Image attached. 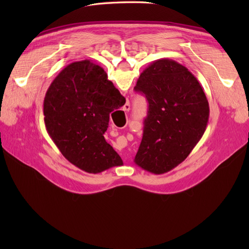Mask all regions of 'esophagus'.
Returning a JSON list of instances; mask_svg holds the SVG:
<instances>
[{"label": "esophagus", "instance_id": "1", "mask_svg": "<svg viewBox=\"0 0 249 249\" xmlns=\"http://www.w3.org/2000/svg\"><path fill=\"white\" fill-rule=\"evenodd\" d=\"M130 109H131V105H130V103H125V105L124 106V111H130Z\"/></svg>", "mask_w": 249, "mask_h": 249}]
</instances>
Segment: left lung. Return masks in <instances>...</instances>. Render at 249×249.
<instances>
[{
	"mask_svg": "<svg viewBox=\"0 0 249 249\" xmlns=\"http://www.w3.org/2000/svg\"><path fill=\"white\" fill-rule=\"evenodd\" d=\"M134 89L148 103L134 162L142 169L162 175L182 163L202 137L209 103L197 79L170 59L150 63Z\"/></svg>",
	"mask_w": 249,
	"mask_h": 249,
	"instance_id": "obj_1",
	"label": "left lung"
}]
</instances>
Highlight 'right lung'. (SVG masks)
<instances>
[{"mask_svg":"<svg viewBox=\"0 0 249 249\" xmlns=\"http://www.w3.org/2000/svg\"><path fill=\"white\" fill-rule=\"evenodd\" d=\"M125 99L90 60L73 62L52 82L43 101L47 131L71 164L89 173L123 165L104 134L110 113Z\"/></svg>","mask_w":249,"mask_h":249,"instance_id":"right-lung-1","label":"right lung"}]
</instances>
